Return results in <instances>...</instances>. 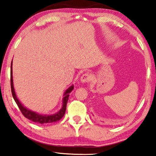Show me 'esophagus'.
<instances>
[{"label":"esophagus","mask_w":156,"mask_h":156,"mask_svg":"<svg viewBox=\"0 0 156 156\" xmlns=\"http://www.w3.org/2000/svg\"><path fill=\"white\" fill-rule=\"evenodd\" d=\"M80 80L82 83H89L91 80V76L88 73H84V74L81 76Z\"/></svg>","instance_id":"obj_1"}]
</instances>
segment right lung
<instances>
[{
  "label": "right lung",
  "instance_id": "add662e5",
  "mask_svg": "<svg viewBox=\"0 0 156 156\" xmlns=\"http://www.w3.org/2000/svg\"><path fill=\"white\" fill-rule=\"evenodd\" d=\"M10 82H11V90L13 98L15 100V102H16L18 107H19L21 113H23V115L25 116L26 118L30 120L33 122H38L41 124L44 123H51L54 122H56V121L60 120L61 118L64 116L66 111V107H67V103L68 102L69 96V94L72 92V91L73 89V86L70 87L69 88L66 90L64 94V98H63V101H62V107L58 112L56 114L54 115H39L38 113L36 112H31V111L26 109L25 107L23 106V105L19 102V100H18L16 95L15 94V91L14 89V84H13V78H12V61L11 63V72H10Z\"/></svg>",
  "mask_w": 156,
  "mask_h": 156
}]
</instances>
